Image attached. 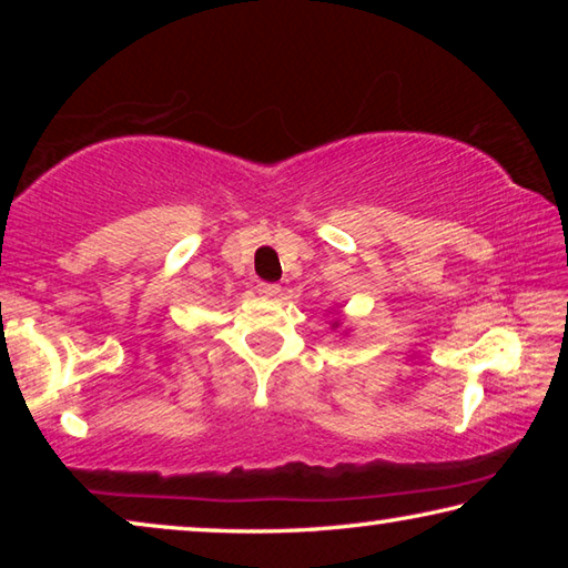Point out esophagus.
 <instances>
[{
  "label": "esophagus",
  "instance_id": "34e87169",
  "mask_svg": "<svg viewBox=\"0 0 568 568\" xmlns=\"http://www.w3.org/2000/svg\"><path fill=\"white\" fill-rule=\"evenodd\" d=\"M257 293L267 297V301H275V297L281 295V287L273 285V283H261V285H257Z\"/></svg>",
  "mask_w": 568,
  "mask_h": 568
}]
</instances>
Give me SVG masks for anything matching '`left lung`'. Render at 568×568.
<instances>
[{
  "label": "left lung",
  "instance_id": "left-lung-1",
  "mask_svg": "<svg viewBox=\"0 0 568 568\" xmlns=\"http://www.w3.org/2000/svg\"><path fill=\"white\" fill-rule=\"evenodd\" d=\"M335 325H338V323H335Z\"/></svg>",
  "mask_w": 568,
  "mask_h": 568
}]
</instances>
